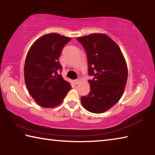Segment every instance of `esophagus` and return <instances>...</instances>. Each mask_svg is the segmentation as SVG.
Returning a JSON list of instances; mask_svg holds the SVG:
<instances>
[{"label": "esophagus", "mask_w": 155, "mask_h": 155, "mask_svg": "<svg viewBox=\"0 0 155 155\" xmlns=\"http://www.w3.org/2000/svg\"><path fill=\"white\" fill-rule=\"evenodd\" d=\"M80 81H81L80 78H77V79H76V80L74 81V84H76V85H77V84H78V83L80 82Z\"/></svg>", "instance_id": "obj_1"}]
</instances>
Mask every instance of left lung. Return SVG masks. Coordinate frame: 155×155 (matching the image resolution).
Wrapping results in <instances>:
<instances>
[{
  "label": "left lung",
  "instance_id": "obj_1",
  "mask_svg": "<svg viewBox=\"0 0 155 155\" xmlns=\"http://www.w3.org/2000/svg\"><path fill=\"white\" fill-rule=\"evenodd\" d=\"M87 57L90 92L81 98L84 108L101 114L115 105L124 93L128 77L127 65L121 50L103 33L78 38Z\"/></svg>",
  "mask_w": 155,
  "mask_h": 155
}]
</instances>
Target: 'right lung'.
I'll return each instance as SVG.
<instances>
[{"label": "right lung", "mask_w": 155, "mask_h": 155, "mask_svg": "<svg viewBox=\"0 0 155 155\" xmlns=\"http://www.w3.org/2000/svg\"><path fill=\"white\" fill-rule=\"evenodd\" d=\"M70 38L49 33L38 39L28 51L25 64V80L28 91L39 105L54 107L62 103L71 85L59 72V61L64 46Z\"/></svg>", "instance_id": "add662e5"}]
</instances>
